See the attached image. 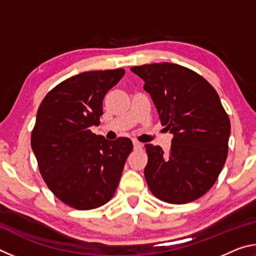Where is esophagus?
I'll list each match as a JSON object with an SVG mask.
<instances>
[{
    "mask_svg": "<svg viewBox=\"0 0 256 256\" xmlns=\"http://www.w3.org/2000/svg\"><path fill=\"white\" fill-rule=\"evenodd\" d=\"M133 146H134V149H136V150H141L142 148H144V144H142L141 142L134 140L133 141Z\"/></svg>",
    "mask_w": 256,
    "mask_h": 256,
    "instance_id": "34e87169",
    "label": "esophagus"
}]
</instances>
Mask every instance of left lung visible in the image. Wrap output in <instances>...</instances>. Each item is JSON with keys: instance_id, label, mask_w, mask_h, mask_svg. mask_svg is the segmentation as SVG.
I'll return each instance as SVG.
<instances>
[{"instance_id": "1", "label": "left lung", "mask_w": 256, "mask_h": 256, "mask_svg": "<svg viewBox=\"0 0 256 256\" xmlns=\"http://www.w3.org/2000/svg\"><path fill=\"white\" fill-rule=\"evenodd\" d=\"M144 81L160 122L172 133V148L146 144L144 177L151 193L172 204L192 202L209 190L228 154L230 120L204 78L174 63L131 68Z\"/></svg>"}]
</instances>
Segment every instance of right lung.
I'll return each mask as SVG.
<instances>
[{
    "label": "right lung",
    "instance_id": "right-lung-1",
    "mask_svg": "<svg viewBox=\"0 0 256 256\" xmlns=\"http://www.w3.org/2000/svg\"><path fill=\"white\" fill-rule=\"evenodd\" d=\"M124 68L89 71L50 90L37 110L32 148L54 196L78 210L102 206L114 196L132 141H108L90 131L99 125L102 99Z\"/></svg>",
    "mask_w": 256,
    "mask_h": 256
}]
</instances>
